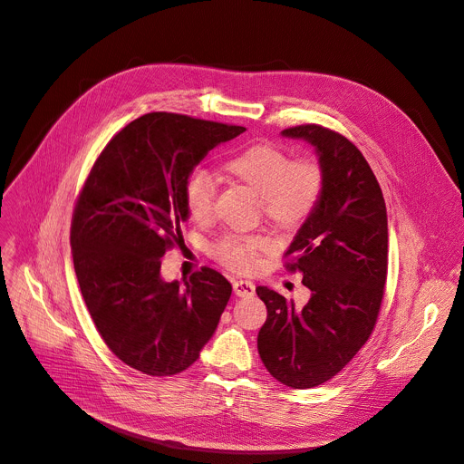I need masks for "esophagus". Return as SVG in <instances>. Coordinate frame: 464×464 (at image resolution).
I'll list each match as a JSON object with an SVG mask.
<instances>
[{
    "label": "esophagus",
    "mask_w": 464,
    "mask_h": 464,
    "mask_svg": "<svg viewBox=\"0 0 464 464\" xmlns=\"http://www.w3.org/2000/svg\"><path fill=\"white\" fill-rule=\"evenodd\" d=\"M233 290L238 298H249L256 294V285L251 281L240 279V281H233Z\"/></svg>",
    "instance_id": "34e87169"
}]
</instances>
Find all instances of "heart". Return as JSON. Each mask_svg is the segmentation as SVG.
Wrapping results in <instances>:
<instances>
[{
    "label": "heart",
    "instance_id": "1",
    "mask_svg": "<svg viewBox=\"0 0 464 464\" xmlns=\"http://www.w3.org/2000/svg\"><path fill=\"white\" fill-rule=\"evenodd\" d=\"M222 172L257 194L265 218L281 231H296L313 217L325 183L324 168L314 157L290 159L285 148L272 142L240 148L222 162ZM183 199L190 218L207 224L215 208L213 178L203 170L188 174ZM266 246L261 235H224L213 244V256L231 270L249 272Z\"/></svg>",
    "mask_w": 464,
    "mask_h": 464
}]
</instances>
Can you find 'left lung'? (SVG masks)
<instances>
[{
  "instance_id": "1",
  "label": "left lung",
  "mask_w": 464,
  "mask_h": 464,
  "mask_svg": "<svg viewBox=\"0 0 464 464\" xmlns=\"http://www.w3.org/2000/svg\"><path fill=\"white\" fill-rule=\"evenodd\" d=\"M281 135L314 146L325 183L313 217L285 251V266L304 274L311 298L300 309L257 286L268 309L257 350L277 382L313 389L339 373L375 327L389 266L387 207L370 164L346 137L316 123Z\"/></svg>"
}]
</instances>
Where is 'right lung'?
<instances>
[{
  "instance_id": "obj_1",
  "label": "right lung",
  "mask_w": 464,
  "mask_h": 464,
  "mask_svg": "<svg viewBox=\"0 0 464 464\" xmlns=\"http://www.w3.org/2000/svg\"><path fill=\"white\" fill-rule=\"evenodd\" d=\"M246 128L148 112L118 131L77 198L70 244L82 300L109 350L148 375L187 370L213 336L231 283L203 266L166 283L160 257L183 246V185L199 160Z\"/></svg>"
}]
</instances>
